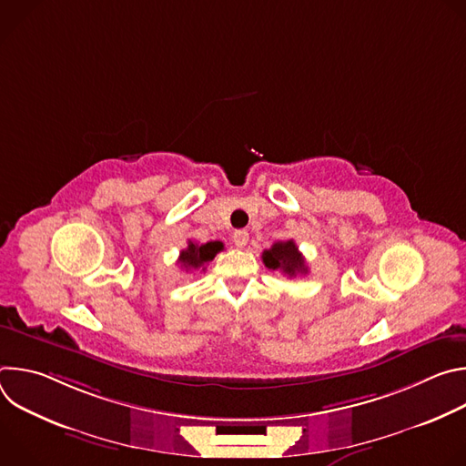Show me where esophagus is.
Masks as SVG:
<instances>
[{"label": "esophagus", "instance_id": "34e87169", "mask_svg": "<svg viewBox=\"0 0 466 466\" xmlns=\"http://www.w3.org/2000/svg\"><path fill=\"white\" fill-rule=\"evenodd\" d=\"M232 238H234L236 247H239V248H241V247H245V245L248 243V232H247V230H236Z\"/></svg>", "mask_w": 466, "mask_h": 466}]
</instances>
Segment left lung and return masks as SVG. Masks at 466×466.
Instances as JSON below:
<instances>
[{"mask_svg": "<svg viewBox=\"0 0 466 466\" xmlns=\"http://www.w3.org/2000/svg\"><path fill=\"white\" fill-rule=\"evenodd\" d=\"M261 259L265 263V268L273 269V271H280L282 275H286L289 279L308 273L304 256L300 254V250L293 239L273 243L271 248L261 252Z\"/></svg>", "mask_w": 466, "mask_h": 466, "instance_id": "left-lung-1", "label": "left lung"}]
</instances>
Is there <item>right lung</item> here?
Masks as SVG:
<instances>
[{
    "label": "right lung",
    "mask_w": 466,
    "mask_h": 466,
    "mask_svg": "<svg viewBox=\"0 0 466 466\" xmlns=\"http://www.w3.org/2000/svg\"><path fill=\"white\" fill-rule=\"evenodd\" d=\"M223 250V243L221 241H208L198 245L195 241H187V247L184 250H180L178 261L180 268H184L186 271H197L207 269V263H210L218 252Z\"/></svg>",
    "instance_id": "1"
}]
</instances>
